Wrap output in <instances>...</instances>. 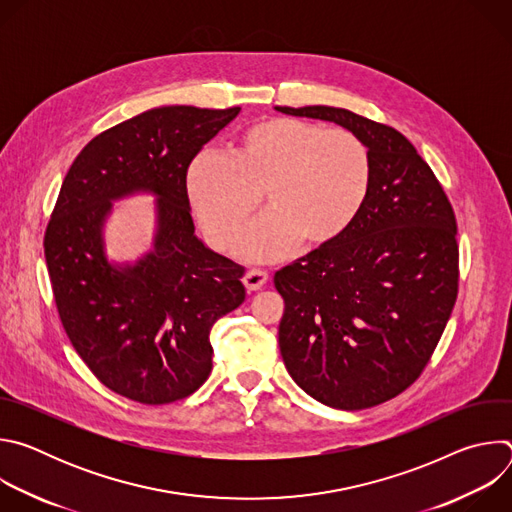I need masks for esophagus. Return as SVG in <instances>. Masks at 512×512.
I'll list each match as a JSON object with an SVG mask.
<instances>
[{
    "mask_svg": "<svg viewBox=\"0 0 512 512\" xmlns=\"http://www.w3.org/2000/svg\"><path fill=\"white\" fill-rule=\"evenodd\" d=\"M267 279H269L267 271H263V269H249L245 273V277H243V283H245L247 289L257 291V289H261L267 283Z\"/></svg>",
    "mask_w": 512,
    "mask_h": 512,
    "instance_id": "1",
    "label": "esophagus"
}]
</instances>
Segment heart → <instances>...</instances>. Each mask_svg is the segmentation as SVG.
<instances>
[{"mask_svg": "<svg viewBox=\"0 0 512 512\" xmlns=\"http://www.w3.org/2000/svg\"><path fill=\"white\" fill-rule=\"evenodd\" d=\"M188 198L216 249H229L261 204L237 253L273 261L302 241L320 247L344 235L373 186L369 145L348 129L300 119H263L237 139L233 154L206 150L188 170Z\"/></svg>", "mask_w": 512, "mask_h": 512, "instance_id": "obj_1", "label": "heart"}]
</instances>
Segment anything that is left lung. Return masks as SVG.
I'll use <instances>...</instances> for the list:
<instances>
[{
  "instance_id": "left-lung-1",
  "label": "left lung",
  "mask_w": 512,
  "mask_h": 512,
  "mask_svg": "<svg viewBox=\"0 0 512 512\" xmlns=\"http://www.w3.org/2000/svg\"><path fill=\"white\" fill-rule=\"evenodd\" d=\"M334 121L373 156V186L352 227L281 267L279 350L316 401L358 411L411 387L458 298L454 208L427 162L397 129L338 107H275Z\"/></svg>"
}]
</instances>
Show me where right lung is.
Wrapping results in <instances>:
<instances>
[{
  "label": "right lung",
  "mask_w": 512,
  "mask_h": 512,
  "mask_svg": "<svg viewBox=\"0 0 512 512\" xmlns=\"http://www.w3.org/2000/svg\"><path fill=\"white\" fill-rule=\"evenodd\" d=\"M241 107L172 105L131 117L72 162L44 233L62 328L91 373L143 405L192 395L212 371V324L245 300V267L194 235L186 176L192 160ZM159 196L155 251L113 268L100 231L110 200Z\"/></svg>",
  "instance_id": "obj_1"
}]
</instances>
